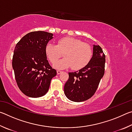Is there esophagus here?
<instances>
[{
  "label": "esophagus",
  "instance_id": "esophagus-1",
  "mask_svg": "<svg viewBox=\"0 0 132 132\" xmlns=\"http://www.w3.org/2000/svg\"><path fill=\"white\" fill-rule=\"evenodd\" d=\"M61 73H62V71H61V70H57V75H60Z\"/></svg>",
  "mask_w": 132,
  "mask_h": 132
}]
</instances>
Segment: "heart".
Listing matches in <instances>:
<instances>
[{"instance_id": "obj_1", "label": "heart", "mask_w": 132, "mask_h": 132, "mask_svg": "<svg viewBox=\"0 0 132 132\" xmlns=\"http://www.w3.org/2000/svg\"><path fill=\"white\" fill-rule=\"evenodd\" d=\"M64 53L65 58L55 62ZM45 54L53 67L58 70L70 68L79 70L86 66L93 56V50L88 44L83 43L81 40L71 37H65L59 39L57 45L49 42L45 46Z\"/></svg>"}]
</instances>
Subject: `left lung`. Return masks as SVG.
Here are the masks:
<instances>
[{
	"instance_id": "8db88e82",
	"label": "left lung",
	"mask_w": 132,
	"mask_h": 132,
	"mask_svg": "<svg viewBox=\"0 0 132 132\" xmlns=\"http://www.w3.org/2000/svg\"><path fill=\"white\" fill-rule=\"evenodd\" d=\"M105 55L99 45H93V56L90 62L79 70L69 73L64 93L74 102L86 101L94 94L105 71Z\"/></svg>"
}]
</instances>
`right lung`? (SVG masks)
I'll list each match as a JSON object with an SVG mask.
<instances>
[{
	"instance_id": "add662e5",
	"label": "right lung",
	"mask_w": 132,
	"mask_h": 132,
	"mask_svg": "<svg viewBox=\"0 0 132 132\" xmlns=\"http://www.w3.org/2000/svg\"><path fill=\"white\" fill-rule=\"evenodd\" d=\"M53 34L33 31L22 38L15 45L12 66L15 79L24 94L32 98L45 95L56 70L50 66L45 54V46Z\"/></svg>"
}]
</instances>
